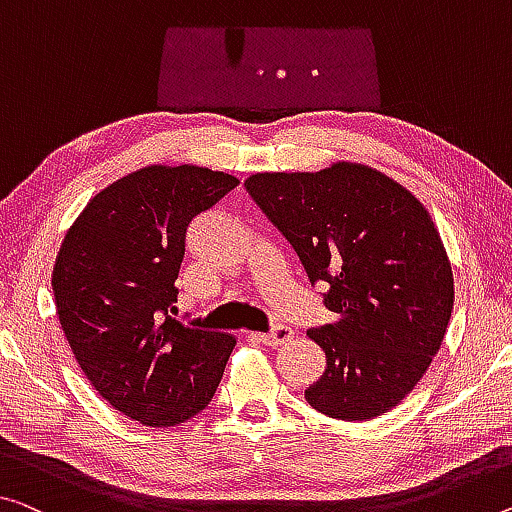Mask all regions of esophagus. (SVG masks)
<instances>
[{"instance_id": "1", "label": "esophagus", "mask_w": 512, "mask_h": 512, "mask_svg": "<svg viewBox=\"0 0 512 512\" xmlns=\"http://www.w3.org/2000/svg\"><path fill=\"white\" fill-rule=\"evenodd\" d=\"M256 338L265 345H270V348H281L283 343H288L290 338H293V329H290L288 325H277L272 329V332L267 334H256Z\"/></svg>"}]
</instances>
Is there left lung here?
<instances>
[{
  "label": "left lung",
  "mask_w": 512,
  "mask_h": 512,
  "mask_svg": "<svg viewBox=\"0 0 512 512\" xmlns=\"http://www.w3.org/2000/svg\"><path fill=\"white\" fill-rule=\"evenodd\" d=\"M245 187L311 283L329 286L325 306L336 320L306 332L327 357L306 403L341 421L389 412L428 371L453 311L451 261L430 212L357 162L254 174Z\"/></svg>",
  "instance_id": "obj_1"
}]
</instances>
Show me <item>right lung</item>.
Returning a JSON list of instances; mask_svg holds the SVG:
<instances>
[{"mask_svg": "<svg viewBox=\"0 0 512 512\" xmlns=\"http://www.w3.org/2000/svg\"><path fill=\"white\" fill-rule=\"evenodd\" d=\"M238 183L194 164H151L93 196L61 242L52 290L66 341L93 389L141 426L206 410L235 348V336L171 313L187 226Z\"/></svg>", "mask_w": 512, "mask_h": 512, "instance_id": "obj_1", "label": "right lung"}]
</instances>
